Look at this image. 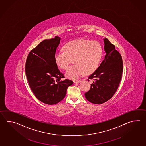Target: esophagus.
Instances as JSON below:
<instances>
[{
	"instance_id": "1",
	"label": "esophagus",
	"mask_w": 146,
	"mask_h": 146,
	"mask_svg": "<svg viewBox=\"0 0 146 146\" xmlns=\"http://www.w3.org/2000/svg\"><path fill=\"white\" fill-rule=\"evenodd\" d=\"M81 82H82V80H74V83H80Z\"/></svg>"
}]
</instances>
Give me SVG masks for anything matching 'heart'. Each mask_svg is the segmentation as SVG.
Wrapping results in <instances>:
<instances>
[{
	"mask_svg": "<svg viewBox=\"0 0 146 146\" xmlns=\"http://www.w3.org/2000/svg\"><path fill=\"white\" fill-rule=\"evenodd\" d=\"M64 51H58L54 56V61L60 68L66 70L73 62L74 66L68 68L66 76L77 80L86 72L87 74L98 68L103 54L100 42L86 39H79L68 42L64 46Z\"/></svg>",
	"mask_w": 146,
	"mask_h": 146,
	"instance_id": "heart-1",
	"label": "heart"
}]
</instances>
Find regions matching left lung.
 Returning <instances> with one entry per match:
<instances>
[{
    "label": "left lung",
    "mask_w": 146,
    "mask_h": 146,
    "mask_svg": "<svg viewBox=\"0 0 146 146\" xmlns=\"http://www.w3.org/2000/svg\"><path fill=\"white\" fill-rule=\"evenodd\" d=\"M106 56L98 68L88 77L93 80L89 90L85 94L89 102L102 104L115 94L122 78L123 70L122 58L114 45L109 39H104Z\"/></svg>",
    "instance_id": "left-lung-1"
}]
</instances>
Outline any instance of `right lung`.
<instances>
[{
	"instance_id": "add662e5",
	"label": "right lung",
	"mask_w": 146,
	"mask_h": 146,
	"mask_svg": "<svg viewBox=\"0 0 146 146\" xmlns=\"http://www.w3.org/2000/svg\"><path fill=\"white\" fill-rule=\"evenodd\" d=\"M60 38L45 39L30 51L25 63L27 80L39 100L48 104L59 102L66 96L73 81L66 79L54 61V56Z\"/></svg>"
}]
</instances>
